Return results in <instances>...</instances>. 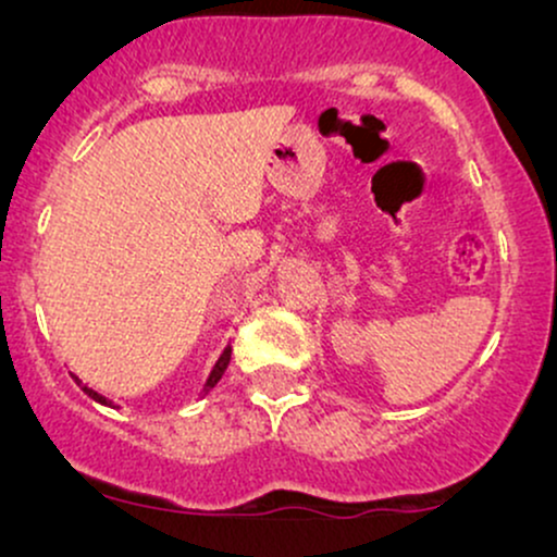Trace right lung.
Here are the masks:
<instances>
[{
    "label": "right lung",
    "instance_id": "add662e5",
    "mask_svg": "<svg viewBox=\"0 0 557 557\" xmlns=\"http://www.w3.org/2000/svg\"><path fill=\"white\" fill-rule=\"evenodd\" d=\"M230 354H233V348H227L222 350V356H220V361L214 363V369H212V374H209V380H207V385H203V393H209V389H212L216 382L222 380V374H225V369H227V363H230ZM75 380H78V376H75ZM78 385H83V382L78 380ZM83 393L88 395V398L91 400H96V403H101V406H112V400L110 398H104V395L101 393H96V389H91V387H86L83 385Z\"/></svg>",
    "mask_w": 557,
    "mask_h": 557
}]
</instances>
